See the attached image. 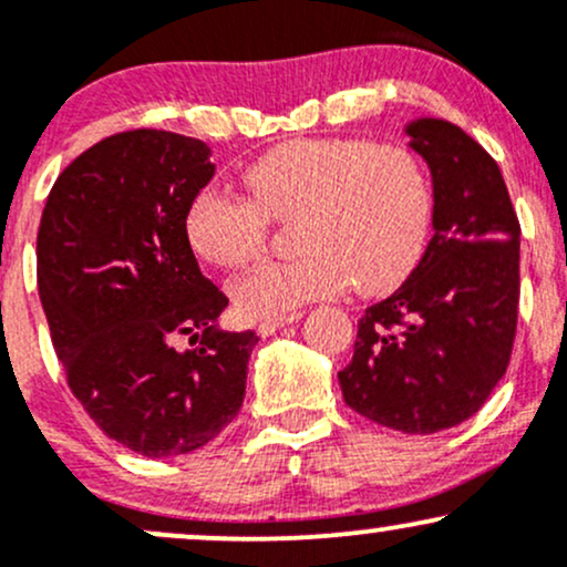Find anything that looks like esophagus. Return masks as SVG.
Segmentation results:
<instances>
[{
    "label": "esophagus",
    "mask_w": 567,
    "mask_h": 567,
    "mask_svg": "<svg viewBox=\"0 0 567 567\" xmlns=\"http://www.w3.org/2000/svg\"><path fill=\"white\" fill-rule=\"evenodd\" d=\"M301 320V315H285V317H269V320H261L256 324V330H258V336H271V333H277L279 328H285V324H292V322H298Z\"/></svg>",
    "instance_id": "obj_1"
}]
</instances>
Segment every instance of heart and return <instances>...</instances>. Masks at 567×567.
<instances>
[{"label": "heart", "mask_w": 567, "mask_h": 567, "mask_svg": "<svg viewBox=\"0 0 567 567\" xmlns=\"http://www.w3.org/2000/svg\"><path fill=\"white\" fill-rule=\"evenodd\" d=\"M250 199L197 194L186 213L194 252L237 269L261 252L266 220H288V261H266L234 279L245 317H282L354 285L383 296L421 261L432 226V188L421 162L402 146L368 141H290L247 165Z\"/></svg>", "instance_id": "1"}]
</instances>
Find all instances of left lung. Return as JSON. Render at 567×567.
<instances>
[{"label": "left lung", "mask_w": 567, "mask_h": 567, "mask_svg": "<svg viewBox=\"0 0 567 567\" xmlns=\"http://www.w3.org/2000/svg\"><path fill=\"white\" fill-rule=\"evenodd\" d=\"M432 173V239L419 266L357 324L338 373L343 400L375 424L434 434L472 419L512 357L519 220L496 159L445 120L405 127Z\"/></svg>", "instance_id": "obj_1"}]
</instances>
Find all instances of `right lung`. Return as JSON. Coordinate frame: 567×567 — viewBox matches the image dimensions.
<instances>
[{"mask_svg":"<svg viewBox=\"0 0 567 567\" xmlns=\"http://www.w3.org/2000/svg\"><path fill=\"white\" fill-rule=\"evenodd\" d=\"M213 173L207 143L127 130L58 175L39 224V298L71 392L106 437L148 458L197 451L237 419L258 343L218 328L229 298L186 237ZM181 334L200 343L178 350Z\"/></svg>","mask_w":567,"mask_h":567,"instance_id":"obj_1","label":"right lung"}]
</instances>
